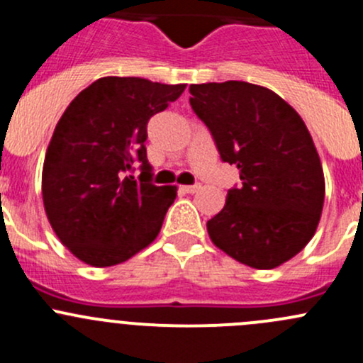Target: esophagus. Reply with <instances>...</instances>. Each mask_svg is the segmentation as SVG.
<instances>
[{
	"instance_id": "obj_1",
	"label": "esophagus",
	"mask_w": 363,
	"mask_h": 363,
	"mask_svg": "<svg viewBox=\"0 0 363 363\" xmlns=\"http://www.w3.org/2000/svg\"><path fill=\"white\" fill-rule=\"evenodd\" d=\"M200 188H202V186H200V184H193V186H181V189H182V191H184V193H196V191H199Z\"/></svg>"
}]
</instances>
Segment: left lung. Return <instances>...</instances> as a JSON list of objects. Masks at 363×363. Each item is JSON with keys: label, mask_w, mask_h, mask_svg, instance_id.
<instances>
[{"label": "left lung", "mask_w": 363, "mask_h": 363, "mask_svg": "<svg viewBox=\"0 0 363 363\" xmlns=\"http://www.w3.org/2000/svg\"><path fill=\"white\" fill-rule=\"evenodd\" d=\"M189 104L242 186L207 221L216 247L252 269H276L316 233L325 177L302 117L279 94L242 80L191 84Z\"/></svg>", "instance_id": "1"}]
</instances>
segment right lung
<instances>
[{
  "label": "right lung",
  "instance_id": "1",
  "mask_svg": "<svg viewBox=\"0 0 363 363\" xmlns=\"http://www.w3.org/2000/svg\"><path fill=\"white\" fill-rule=\"evenodd\" d=\"M186 84L101 77L68 105L47 147L42 199L57 239L91 267L123 263L158 237L177 186H155L147 121ZM135 166L138 179L129 174Z\"/></svg>",
  "mask_w": 363,
  "mask_h": 363
}]
</instances>
